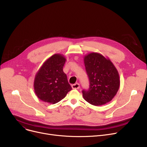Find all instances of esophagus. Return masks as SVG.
Instances as JSON below:
<instances>
[{
  "instance_id": "esophagus-1",
  "label": "esophagus",
  "mask_w": 147,
  "mask_h": 147,
  "mask_svg": "<svg viewBox=\"0 0 147 147\" xmlns=\"http://www.w3.org/2000/svg\"><path fill=\"white\" fill-rule=\"evenodd\" d=\"M71 87L73 89H78L80 88V84L77 83H75L74 84H72Z\"/></svg>"
}]
</instances>
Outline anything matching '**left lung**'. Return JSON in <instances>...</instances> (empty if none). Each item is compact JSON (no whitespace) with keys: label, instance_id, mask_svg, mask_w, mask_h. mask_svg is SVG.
I'll list each match as a JSON object with an SVG mask.
<instances>
[{"label":"left lung","instance_id":"obj_1","mask_svg":"<svg viewBox=\"0 0 147 147\" xmlns=\"http://www.w3.org/2000/svg\"><path fill=\"white\" fill-rule=\"evenodd\" d=\"M84 63L90 82L89 90L82 91L84 100L95 106L111 101L120 87L116 68L109 58L96 52L84 56Z\"/></svg>","mask_w":147,"mask_h":147}]
</instances>
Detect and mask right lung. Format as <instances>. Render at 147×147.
Masks as SVG:
<instances>
[{
    "mask_svg": "<svg viewBox=\"0 0 147 147\" xmlns=\"http://www.w3.org/2000/svg\"><path fill=\"white\" fill-rule=\"evenodd\" d=\"M65 61L64 55L54 54L45 62L36 74L34 92L43 102L56 104L72 89L63 71Z\"/></svg>",
    "mask_w": 147,
    "mask_h": 147,
    "instance_id": "right-lung-1",
    "label": "right lung"
}]
</instances>
